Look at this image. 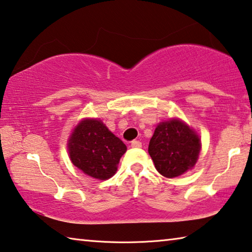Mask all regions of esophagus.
<instances>
[{
	"label": "esophagus",
	"mask_w": 252,
	"mask_h": 252,
	"mask_svg": "<svg viewBox=\"0 0 252 252\" xmlns=\"http://www.w3.org/2000/svg\"><path fill=\"white\" fill-rule=\"evenodd\" d=\"M131 147L132 148H141L142 147V143L139 141V140H133V141H131Z\"/></svg>",
	"instance_id": "34e87169"
}]
</instances>
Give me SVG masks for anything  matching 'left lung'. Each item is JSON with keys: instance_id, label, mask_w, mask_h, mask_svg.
Masks as SVG:
<instances>
[{"instance_id": "left-lung-1", "label": "left lung", "mask_w": 252, "mask_h": 252, "mask_svg": "<svg viewBox=\"0 0 252 252\" xmlns=\"http://www.w3.org/2000/svg\"><path fill=\"white\" fill-rule=\"evenodd\" d=\"M199 150L198 137L179 120L161 122L148 147L156 169L168 178L177 177L194 167Z\"/></svg>"}]
</instances>
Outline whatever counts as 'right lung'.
<instances>
[{
	"mask_svg": "<svg viewBox=\"0 0 252 252\" xmlns=\"http://www.w3.org/2000/svg\"><path fill=\"white\" fill-rule=\"evenodd\" d=\"M71 161L84 174L97 179L113 176L126 146L98 120H84L69 139Z\"/></svg>",
	"mask_w": 252,
	"mask_h": 252,
	"instance_id": "add662e5",
	"label": "right lung"
}]
</instances>
